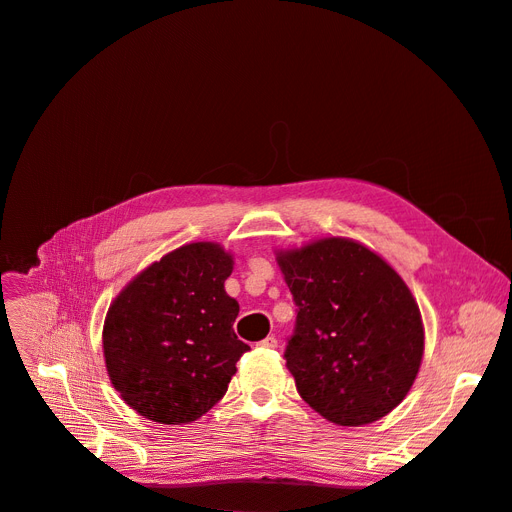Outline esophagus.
Instances as JSON below:
<instances>
[{"label": "esophagus", "instance_id": "34e87169", "mask_svg": "<svg viewBox=\"0 0 512 512\" xmlns=\"http://www.w3.org/2000/svg\"><path fill=\"white\" fill-rule=\"evenodd\" d=\"M261 348H278V340L274 336H267L261 342H257Z\"/></svg>", "mask_w": 512, "mask_h": 512}]
</instances>
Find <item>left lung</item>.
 Returning <instances> with one entry per match:
<instances>
[{
    "mask_svg": "<svg viewBox=\"0 0 512 512\" xmlns=\"http://www.w3.org/2000/svg\"><path fill=\"white\" fill-rule=\"evenodd\" d=\"M276 261L299 307L284 357L301 398L342 427L386 417L409 394L425 348L405 280L342 236L278 249Z\"/></svg>",
    "mask_w": 512,
    "mask_h": 512,
    "instance_id": "1",
    "label": "left lung"
}]
</instances>
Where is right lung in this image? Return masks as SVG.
Instances as JSON below:
<instances>
[{
    "mask_svg": "<svg viewBox=\"0 0 512 512\" xmlns=\"http://www.w3.org/2000/svg\"><path fill=\"white\" fill-rule=\"evenodd\" d=\"M234 257L218 242H188L147 265L112 301L103 357L112 386L145 419L182 425L218 402L249 344L236 338Z\"/></svg>",
    "mask_w": 512,
    "mask_h": 512,
    "instance_id": "obj_1",
    "label": "right lung"
}]
</instances>
